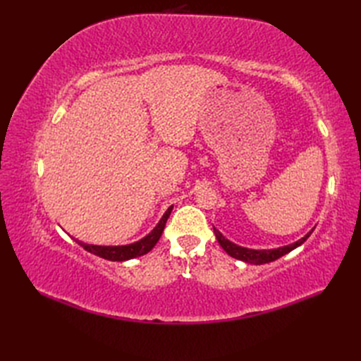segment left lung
Listing matches in <instances>:
<instances>
[{"mask_svg": "<svg viewBox=\"0 0 361 361\" xmlns=\"http://www.w3.org/2000/svg\"><path fill=\"white\" fill-rule=\"evenodd\" d=\"M214 232H215V236H216V241L220 243V245L223 247V250L226 251L228 256H232L238 260L247 262V264H253V265L268 264V262L277 260L279 257L288 255L289 251L295 250L297 247H300L302 243H305V239H307L312 233V232L307 233L304 238H301L300 241L293 243L290 245H285V247L274 248V250H251V248H244V247H239V245L231 243L228 239H226L220 232H218L215 227H214Z\"/></svg>", "mask_w": 361, "mask_h": 361, "instance_id": "obj_1", "label": "left lung"}]
</instances>
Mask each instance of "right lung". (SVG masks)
I'll use <instances>...</instances> for the list:
<instances>
[{
  "label": "right lung",
  "instance_id": "right-lung-1",
  "mask_svg": "<svg viewBox=\"0 0 361 361\" xmlns=\"http://www.w3.org/2000/svg\"><path fill=\"white\" fill-rule=\"evenodd\" d=\"M173 206H170L169 209L166 211V214L162 215V218L159 220V223L157 224V227L152 231L147 236H145L140 241L134 243V244H128V245H117V247H105V245H90V244H84L81 241L78 243L84 250L89 251V253H93L96 256H99L102 259L106 260H114V262H123V260H129L134 257H140L154 248L157 245V243L159 241V238L164 232V227H166V223L169 220V216L171 214Z\"/></svg>",
  "mask_w": 361,
  "mask_h": 361
}]
</instances>
